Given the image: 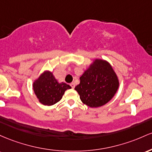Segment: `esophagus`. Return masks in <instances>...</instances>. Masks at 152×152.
<instances>
[{
  "mask_svg": "<svg viewBox=\"0 0 152 152\" xmlns=\"http://www.w3.org/2000/svg\"><path fill=\"white\" fill-rule=\"evenodd\" d=\"M70 86L72 87V89H74L75 87V84L74 83H70Z\"/></svg>",
  "mask_w": 152,
  "mask_h": 152,
  "instance_id": "34e87169",
  "label": "esophagus"
}]
</instances>
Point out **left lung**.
Wrapping results in <instances>:
<instances>
[{
  "label": "left lung",
  "instance_id": "obj_1",
  "mask_svg": "<svg viewBox=\"0 0 152 152\" xmlns=\"http://www.w3.org/2000/svg\"><path fill=\"white\" fill-rule=\"evenodd\" d=\"M119 88L116 73L108 61L94 59L80 77V84L75 88L81 101L90 108H98L108 103Z\"/></svg>",
  "mask_w": 152,
  "mask_h": 152
}]
</instances>
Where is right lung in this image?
<instances>
[{
    "label": "right lung",
    "instance_id": "add662e5",
    "mask_svg": "<svg viewBox=\"0 0 152 152\" xmlns=\"http://www.w3.org/2000/svg\"><path fill=\"white\" fill-rule=\"evenodd\" d=\"M70 88L66 83H59L53 73L48 69L44 70L33 83V90L39 101L48 106L58 103L64 92Z\"/></svg>",
    "mask_w": 152,
    "mask_h": 152
}]
</instances>
